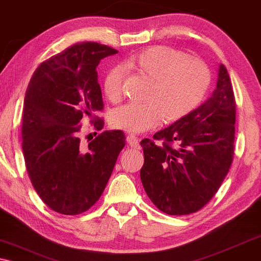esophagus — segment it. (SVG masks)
Instances as JSON below:
<instances>
[{
  "mask_svg": "<svg viewBox=\"0 0 261 261\" xmlns=\"http://www.w3.org/2000/svg\"><path fill=\"white\" fill-rule=\"evenodd\" d=\"M127 142L132 148H139V139L134 134H129L127 137Z\"/></svg>",
  "mask_w": 261,
  "mask_h": 261,
  "instance_id": "esophagus-1",
  "label": "esophagus"
}]
</instances>
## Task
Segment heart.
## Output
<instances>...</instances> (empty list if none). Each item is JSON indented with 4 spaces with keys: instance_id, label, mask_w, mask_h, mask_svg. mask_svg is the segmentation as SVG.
Segmentation results:
<instances>
[{
    "instance_id": "1",
    "label": "heart",
    "mask_w": 261,
    "mask_h": 261,
    "mask_svg": "<svg viewBox=\"0 0 261 261\" xmlns=\"http://www.w3.org/2000/svg\"><path fill=\"white\" fill-rule=\"evenodd\" d=\"M123 66L152 81L145 105L128 103L114 110L112 123L129 133H141L166 121L183 119L198 107L208 90L210 73L201 60L166 46H153L128 57ZM123 69L114 66L103 81V91L110 101L122 94Z\"/></svg>"
}]
</instances>
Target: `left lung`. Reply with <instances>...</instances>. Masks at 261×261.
Returning a JSON list of instances; mask_svg holds the SVG:
<instances>
[{
    "instance_id": "8db88e82",
    "label": "left lung",
    "mask_w": 261,
    "mask_h": 261,
    "mask_svg": "<svg viewBox=\"0 0 261 261\" xmlns=\"http://www.w3.org/2000/svg\"><path fill=\"white\" fill-rule=\"evenodd\" d=\"M235 99L229 74L219 64L216 88L198 108L140 142L142 187L156 208L169 215L202 209L226 178L234 155ZM174 142L173 149L169 144Z\"/></svg>"
}]
</instances>
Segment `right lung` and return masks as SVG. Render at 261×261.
<instances>
[{
	"label": "right lung",
	"mask_w": 261,
	"mask_h": 261,
	"mask_svg": "<svg viewBox=\"0 0 261 261\" xmlns=\"http://www.w3.org/2000/svg\"><path fill=\"white\" fill-rule=\"evenodd\" d=\"M117 51L78 42L39 65L24 95L22 151L28 176L44 203L64 215L90 209L101 197L126 137L105 130L87 147L78 133L83 116L102 110L99 62ZM97 130L103 120L94 123Z\"/></svg>",
	"instance_id": "1"
}]
</instances>
